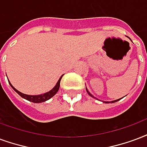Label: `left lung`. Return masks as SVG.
I'll return each mask as SVG.
<instances>
[{
	"instance_id": "obj_1",
	"label": "left lung",
	"mask_w": 147,
	"mask_h": 147,
	"mask_svg": "<svg viewBox=\"0 0 147 147\" xmlns=\"http://www.w3.org/2000/svg\"><path fill=\"white\" fill-rule=\"evenodd\" d=\"M86 91H87V93H89V94H90V96H92V95H91V94H90V92L88 91L87 89H86ZM120 100V99H118V100H114V101H111V103H115V102H117V101H118V100ZM104 103H110V102H107V101H104Z\"/></svg>"
}]
</instances>
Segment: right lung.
<instances>
[{"label":"right lung","instance_id":"add662e5","mask_svg":"<svg viewBox=\"0 0 147 147\" xmlns=\"http://www.w3.org/2000/svg\"><path fill=\"white\" fill-rule=\"evenodd\" d=\"M62 76H63V75L59 79V80H58V82H57L56 86H54V87L53 88L51 91H49V92H47V93H46L41 94V95L32 96V95H26V94H24V93H22L21 92H19V91H18L16 89H15V88L13 87L12 85L10 83V82L9 83L10 85H11V86L12 87L13 90H15L16 93H18V95L21 96L22 98L26 99V100H27L31 101V102H32V103H43V102H45L46 100H48L49 99H51V97H53V96H54L57 93V91H58L60 87L61 79Z\"/></svg>","mask_w":147,"mask_h":147}]
</instances>
